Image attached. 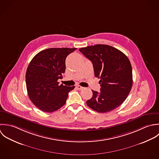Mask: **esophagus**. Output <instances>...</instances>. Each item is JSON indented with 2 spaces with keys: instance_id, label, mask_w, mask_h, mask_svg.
<instances>
[{
  "instance_id": "34e87169",
  "label": "esophagus",
  "mask_w": 159,
  "mask_h": 159,
  "mask_svg": "<svg viewBox=\"0 0 159 159\" xmlns=\"http://www.w3.org/2000/svg\"><path fill=\"white\" fill-rule=\"evenodd\" d=\"M76 87H77V89L79 90H82V89H84V87H82V86H80V85H77Z\"/></svg>"
}]
</instances>
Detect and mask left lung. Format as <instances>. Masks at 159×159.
I'll return each mask as SVG.
<instances>
[{
	"label": "left lung",
	"mask_w": 159,
	"mask_h": 159,
	"mask_svg": "<svg viewBox=\"0 0 159 159\" xmlns=\"http://www.w3.org/2000/svg\"><path fill=\"white\" fill-rule=\"evenodd\" d=\"M79 51L93 64L95 75L100 79V92L92 90L87 104L100 113L110 112L126 99L133 85L132 68L127 56L118 49L98 44Z\"/></svg>",
	"instance_id": "left-lung-1"
}]
</instances>
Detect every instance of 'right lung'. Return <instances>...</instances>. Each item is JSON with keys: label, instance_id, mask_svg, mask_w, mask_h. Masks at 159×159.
I'll return each mask as SVG.
<instances>
[{"label": "right lung", "instance_id": "obj_1", "mask_svg": "<svg viewBox=\"0 0 159 159\" xmlns=\"http://www.w3.org/2000/svg\"><path fill=\"white\" fill-rule=\"evenodd\" d=\"M76 48H52L38 53L31 61L26 73L28 94L40 110L53 112L65 104L73 87L60 85L66 69V57Z\"/></svg>", "mask_w": 159, "mask_h": 159}]
</instances>
